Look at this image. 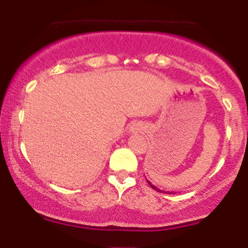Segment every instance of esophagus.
<instances>
[{
  "label": "esophagus",
  "mask_w": 248,
  "mask_h": 248,
  "mask_svg": "<svg viewBox=\"0 0 248 248\" xmlns=\"http://www.w3.org/2000/svg\"><path fill=\"white\" fill-rule=\"evenodd\" d=\"M130 130H132V132H140L141 130V124H132V127H130Z\"/></svg>",
  "instance_id": "obj_1"
}]
</instances>
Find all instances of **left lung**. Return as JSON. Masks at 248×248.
Wrapping results in <instances>:
<instances>
[{"label": "left lung", "mask_w": 248, "mask_h": 248, "mask_svg": "<svg viewBox=\"0 0 248 248\" xmlns=\"http://www.w3.org/2000/svg\"><path fill=\"white\" fill-rule=\"evenodd\" d=\"M147 182H148V184H149V186L153 187V189H155V190H156V191H160V190H158V189H157V187H156L155 186H153V184H152V183H150V182H149V181H147Z\"/></svg>", "instance_id": "left-lung-1"}]
</instances>
